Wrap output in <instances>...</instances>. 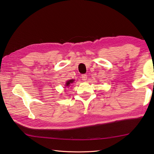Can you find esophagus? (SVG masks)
<instances>
[{
  "mask_svg": "<svg viewBox=\"0 0 154 154\" xmlns=\"http://www.w3.org/2000/svg\"><path fill=\"white\" fill-rule=\"evenodd\" d=\"M82 79L83 81H86L87 80V75L86 74H82L81 76Z\"/></svg>",
  "mask_w": 154,
  "mask_h": 154,
  "instance_id": "esophagus-1",
  "label": "esophagus"
}]
</instances>
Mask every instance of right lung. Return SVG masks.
<instances>
[{
	"label": "right lung",
	"mask_w": 154,
	"mask_h": 154,
	"mask_svg": "<svg viewBox=\"0 0 154 154\" xmlns=\"http://www.w3.org/2000/svg\"><path fill=\"white\" fill-rule=\"evenodd\" d=\"M73 82H74V80H70L67 81L66 84V86H70V84L72 83H73Z\"/></svg>",
	"instance_id": "1"
}]
</instances>
